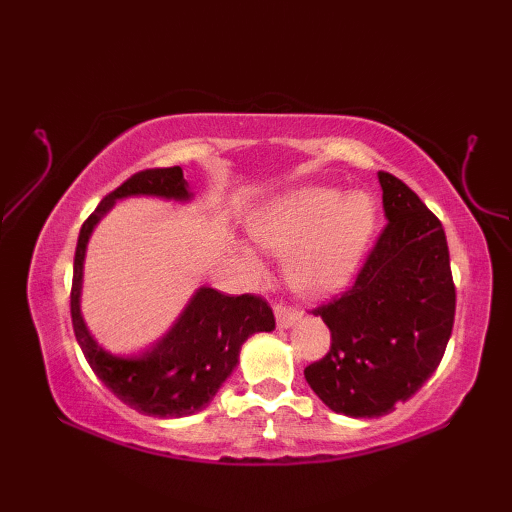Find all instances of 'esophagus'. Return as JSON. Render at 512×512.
Masks as SVG:
<instances>
[{
    "instance_id": "34e87169",
    "label": "esophagus",
    "mask_w": 512,
    "mask_h": 512,
    "mask_svg": "<svg viewBox=\"0 0 512 512\" xmlns=\"http://www.w3.org/2000/svg\"><path fill=\"white\" fill-rule=\"evenodd\" d=\"M273 310H275V319L279 328H290L292 323H297L301 319V312L297 308L286 306V303H277Z\"/></svg>"
}]
</instances>
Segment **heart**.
I'll return each instance as SVG.
<instances>
[{"label":"heart","instance_id":"b5f03b06","mask_svg":"<svg viewBox=\"0 0 512 512\" xmlns=\"http://www.w3.org/2000/svg\"><path fill=\"white\" fill-rule=\"evenodd\" d=\"M374 228L376 206L367 193L325 187L288 193L248 222L250 237L286 257L288 284L308 297L332 295L354 277Z\"/></svg>","mask_w":512,"mask_h":512}]
</instances>
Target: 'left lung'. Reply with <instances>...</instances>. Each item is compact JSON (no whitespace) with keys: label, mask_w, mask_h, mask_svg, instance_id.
I'll use <instances>...</instances> for the list:
<instances>
[{"label":"left lung","mask_w":512,"mask_h":512,"mask_svg":"<svg viewBox=\"0 0 512 512\" xmlns=\"http://www.w3.org/2000/svg\"><path fill=\"white\" fill-rule=\"evenodd\" d=\"M387 226L354 286L314 308L332 332L330 352L303 369L325 405L378 418L436 372L451 339L455 286L440 220L405 182L378 171Z\"/></svg>","instance_id":"obj_1"}]
</instances>
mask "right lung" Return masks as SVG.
<instances>
[{"label":"right lung","instance_id":"obj_1","mask_svg":"<svg viewBox=\"0 0 512 512\" xmlns=\"http://www.w3.org/2000/svg\"><path fill=\"white\" fill-rule=\"evenodd\" d=\"M134 195L189 202L193 193L180 167L138 171L105 195L83 222L74 253L70 292L72 328L92 372L125 405L154 418H182L202 411L237 365L239 350L255 332H273L275 314L257 295L228 297L198 288L173 328L140 356H114L92 339L81 314L83 262L94 226L116 200Z\"/></svg>","mask_w":512,"mask_h":512}]
</instances>
